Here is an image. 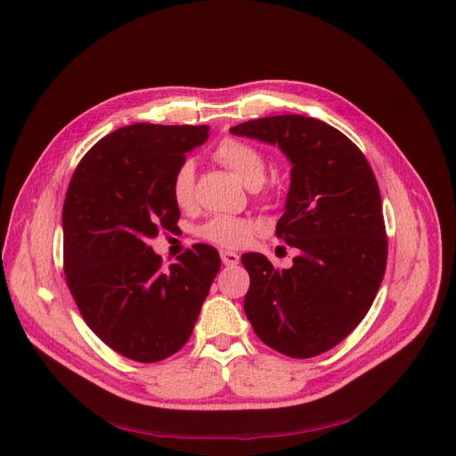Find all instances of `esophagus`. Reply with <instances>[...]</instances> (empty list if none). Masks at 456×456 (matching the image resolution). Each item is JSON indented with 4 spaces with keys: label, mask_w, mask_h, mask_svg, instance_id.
Listing matches in <instances>:
<instances>
[{
    "label": "esophagus",
    "mask_w": 456,
    "mask_h": 456,
    "mask_svg": "<svg viewBox=\"0 0 456 456\" xmlns=\"http://www.w3.org/2000/svg\"><path fill=\"white\" fill-rule=\"evenodd\" d=\"M220 256H222V263H224L225 266H234V265H239V259H240V256L236 255L234 251H227V249H222Z\"/></svg>",
    "instance_id": "34e87169"
}]
</instances>
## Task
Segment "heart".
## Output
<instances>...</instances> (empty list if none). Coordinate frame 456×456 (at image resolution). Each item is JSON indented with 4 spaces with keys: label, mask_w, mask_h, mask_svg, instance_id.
<instances>
[{
    "label": "heart",
    "mask_w": 456,
    "mask_h": 456,
    "mask_svg": "<svg viewBox=\"0 0 456 456\" xmlns=\"http://www.w3.org/2000/svg\"><path fill=\"white\" fill-rule=\"evenodd\" d=\"M214 158L239 176L240 183H244L248 188H259L266 179V158L259 149L248 142L225 137L214 149ZM171 195L173 201L181 208H190L195 203V167L191 162H183L176 167L171 179ZM197 234L214 246L239 249L251 240V236L255 234V224L246 220V217L214 216L200 227Z\"/></svg>",
    "instance_id": "obj_1"
}]
</instances>
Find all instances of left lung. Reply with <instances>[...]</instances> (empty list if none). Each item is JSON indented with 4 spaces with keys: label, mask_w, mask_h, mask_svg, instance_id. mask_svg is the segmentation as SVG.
<instances>
[{
    "label": "left lung",
    "mask_w": 456,
    "mask_h": 456,
    "mask_svg": "<svg viewBox=\"0 0 456 456\" xmlns=\"http://www.w3.org/2000/svg\"><path fill=\"white\" fill-rule=\"evenodd\" d=\"M280 147L292 162L275 236L300 249L289 270L261 253L242 255L249 273L244 311L256 338L289 358H313L354 331L380 289L387 236L379 183L365 154L319 118L273 115L231 128Z\"/></svg>",
    "instance_id": "8db88e82"
}]
</instances>
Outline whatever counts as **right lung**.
<instances>
[{
    "instance_id": "obj_1",
    "label": "right lung",
    "mask_w": 456,
    "mask_h": 456,
    "mask_svg": "<svg viewBox=\"0 0 456 456\" xmlns=\"http://www.w3.org/2000/svg\"><path fill=\"white\" fill-rule=\"evenodd\" d=\"M208 126L137 123L96 142L77 164L63 205V270L87 326L140 363L179 352L220 272V255L195 244L164 268L149 240L173 231L171 179Z\"/></svg>"
}]
</instances>
